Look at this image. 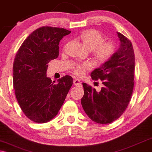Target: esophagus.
<instances>
[{"instance_id":"obj_1","label":"esophagus","mask_w":152,"mask_h":152,"mask_svg":"<svg viewBox=\"0 0 152 152\" xmlns=\"http://www.w3.org/2000/svg\"><path fill=\"white\" fill-rule=\"evenodd\" d=\"M73 83H74V84L75 85V86H80L81 85H82V84H81V82L79 80H77V79H76V80H74Z\"/></svg>"}]
</instances>
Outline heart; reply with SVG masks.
<instances>
[{"instance_id":"heart-1","label":"heart","mask_w":152,"mask_h":152,"mask_svg":"<svg viewBox=\"0 0 152 152\" xmlns=\"http://www.w3.org/2000/svg\"><path fill=\"white\" fill-rule=\"evenodd\" d=\"M79 39L86 49L92 50L93 60L99 65L109 61L115 52V44L113 41H104L102 34L97 30L83 31L79 35ZM91 68V64L88 63L77 64L72 68V72L77 75L82 76Z\"/></svg>"}]
</instances>
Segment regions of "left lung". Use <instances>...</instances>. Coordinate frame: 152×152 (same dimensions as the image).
I'll return each mask as SVG.
<instances>
[{
  "mask_svg": "<svg viewBox=\"0 0 152 152\" xmlns=\"http://www.w3.org/2000/svg\"><path fill=\"white\" fill-rule=\"evenodd\" d=\"M119 49L109 61L93 70V80L104 84L99 92L82 83L84 94L81 99L86 115L98 124H109L118 119L132 98L134 86L135 55L132 43L121 33Z\"/></svg>",
  "mask_w": 152,
  "mask_h": 152,
  "instance_id": "left-lung-1",
  "label": "left lung"
}]
</instances>
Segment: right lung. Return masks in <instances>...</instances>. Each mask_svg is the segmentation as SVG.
<instances>
[{"mask_svg":"<svg viewBox=\"0 0 152 152\" xmlns=\"http://www.w3.org/2000/svg\"><path fill=\"white\" fill-rule=\"evenodd\" d=\"M71 31L41 27L27 37L16 53L13 64L15 95L27 118L45 123L57 115L72 86V77L52 82L46 77L48 64L59 56V43Z\"/></svg>","mask_w":152,"mask_h":152,"instance_id":"add662e5","label":"right lung"}]
</instances>
